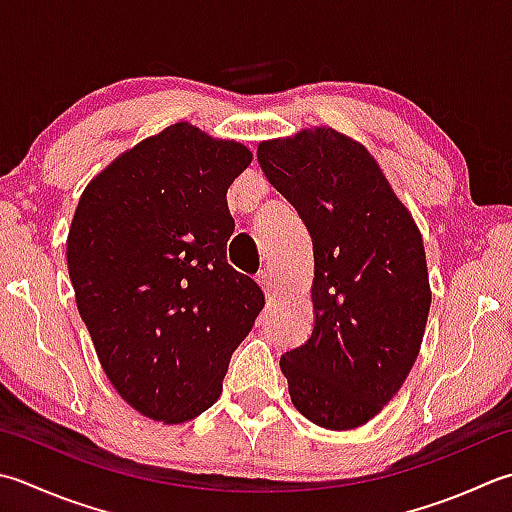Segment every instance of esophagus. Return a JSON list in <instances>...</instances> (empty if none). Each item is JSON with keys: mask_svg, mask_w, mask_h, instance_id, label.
Masks as SVG:
<instances>
[{"mask_svg": "<svg viewBox=\"0 0 512 512\" xmlns=\"http://www.w3.org/2000/svg\"><path fill=\"white\" fill-rule=\"evenodd\" d=\"M257 284L262 286V290L266 293V297H270L275 293V279H273V273H270L268 268H262L257 273Z\"/></svg>", "mask_w": 512, "mask_h": 512, "instance_id": "1", "label": "esophagus"}]
</instances>
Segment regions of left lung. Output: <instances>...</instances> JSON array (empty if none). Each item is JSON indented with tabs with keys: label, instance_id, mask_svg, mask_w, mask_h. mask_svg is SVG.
<instances>
[{
	"label": "left lung",
	"instance_id": "8db88e82",
	"mask_svg": "<svg viewBox=\"0 0 512 512\" xmlns=\"http://www.w3.org/2000/svg\"><path fill=\"white\" fill-rule=\"evenodd\" d=\"M257 162L313 239V333L282 355L295 408L330 430L366 424L422 346V235L368 150L333 128L262 142Z\"/></svg>",
	"mask_w": 512,
	"mask_h": 512
}]
</instances>
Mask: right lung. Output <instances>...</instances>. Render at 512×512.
I'll use <instances>...</instances> for the list:
<instances>
[{
	"label": "right lung",
	"mask_w": 512,
	"mask_h": 512,
	"mask_svg": "<svg viewBox=\"0 0 512 512\" xmlns=\"http://www.w3.org/2000/svg\"><path fill=\"white\" fill-rule=\"evenodd\" d=\"M250 159L182 122L79 197L66 246L77 310L110 384L155 422L182 424L217 402L264 308L262 288L226 262V190Z\"/></svg>",
	"instance_id": "obj_1"
}]
</instances>
